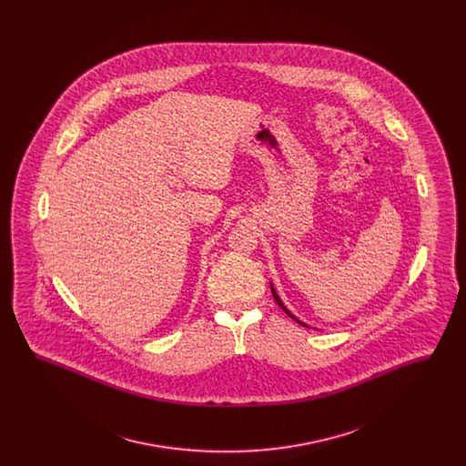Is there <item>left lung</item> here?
<instances>
[{"label": "left lung", "instance_id": "8db88e82", "mask_svg": "<svg viewBox=\"0 0 466 466\" xmlns=\"http://www.w3.org/2000/svg\"><path fill=\"white\" fill-rule=\"evenodd\" d=\"M270 291H272V297H274V300H276V302H278V306H279V308H281V309L285 310V312H287V314H289V318H291V319H295V321H297V323H299V325H302V327H308V325H304V323H302V321H300V319H297V318H295V316H293V314H291V312H289V309H287V308H285V306H283V302H281V299H279V297H278V293H276V289H272V287H270ZM308 329H309V327H308Z\"/></svg>", "mask_w": 466, "mask_h": 466}]
</instances>
